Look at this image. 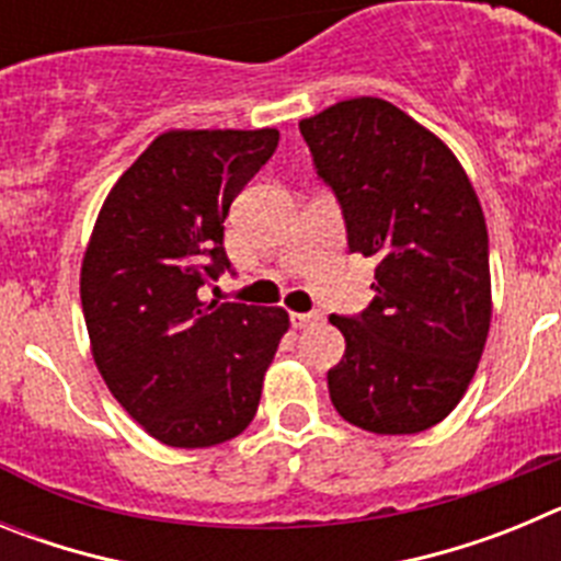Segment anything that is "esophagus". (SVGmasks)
Instances as JSON below:
<instances>
[{"instance_id":"34e87169","label":"esophagus","mask_w":561,"mask_h":561,"mask_svg":"<svg viewBox=\"0 0 561 561\" xmlns=\"http://www.w3.org/2000/svg\"><path fill=\"white\" fill-rule=\"evenodd\" d=\"M320 320H323L320 311H295V314H291V325H295V329H309V325L320 323Z\"/></svg>"}]
</instances>
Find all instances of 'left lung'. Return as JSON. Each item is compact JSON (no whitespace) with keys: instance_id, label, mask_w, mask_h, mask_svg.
Segmentation results:
<instances>
[{"instance_id":"8db88e82","label":"left lung","mask_w":561,"mask_h":561,"mask_svg":"<svg viewBox=\"0 0 561 561\" xmlns=\"http://www.w3.org/2000/svg\"><path fill=\"white\" fill-rule=\"evenodd\" d=\"M300 134L340 202L348 250L379 261L368 309L331 314L345 336L331 404L376 435L430 430L463 399L492 323L478 193L433 131L381 98L334 103Z\"/></svg>"}]
</instances>
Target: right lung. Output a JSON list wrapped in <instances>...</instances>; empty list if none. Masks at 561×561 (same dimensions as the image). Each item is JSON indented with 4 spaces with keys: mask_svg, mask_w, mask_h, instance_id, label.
I'll use <instances>...</instances> for the list:
<instances>
[{
    "mask_svg": "<svg viewBox=\"0 0 561 561\" xmlns=\"http://www.w3.org/2000/svg\"><path fill=\"white\" fill-rule=\"evenodd\" d=\"M277 140V128L160 134L108 191L89 238L81 306L95 365L168 447L244 433L289 329L284 309L199 297L230 270L227 213Z\"/></svg>",
    "mask_w": 561,
    "mask_h": 561,
    "instance_id": "obj_1",
    "label": "right lung"
}]
</instances>
